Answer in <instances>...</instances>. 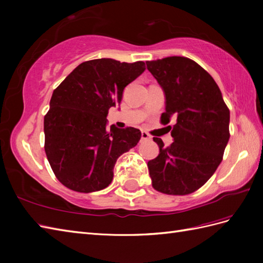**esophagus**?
<instances>
[{"label": "esophagus", "instance_id": "obj_1", "mask_svg": "<svg viewBox=\"0 0 263 263\" xmlns=\"http://www.w3.org/2000/svg\"><path fill=\"white\" fill-rule=\"evenodd\" d=\"M148 139H150V136L146 131H142L141 132V140H148Z\"/></svg>", "mask_w": 263, "mask_h": 263}]
</instances>
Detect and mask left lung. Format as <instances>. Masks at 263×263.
I'll return each mask as SVG.
<instances>
[{"instance_id":"obj_1","label":"left lung","mask_w":263,"mask_h":263,"mask_svg":"<svg viewBox=\"0 0 263 263\" xmlns=\"http://www.w3.org/2000/svg\"><path fill=\"white\" fill-rule=\"evenodd\" d=\"M147 69L165 95L163 124L168 126L173 142L164 147L154 138L159 155L148 161L155 190L166 194L194 192L219 166L230 140V109L216 81L194 61L170 57L148 61Z\"/></svg>"}]
</instances>
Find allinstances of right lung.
Wrapping results in <instances>:
<instances>
[{"label": "right lung", "mask_w": 263, "mask_h": 263, "mask_svg": "<svg viewBox=\"0 0 263 263\" xmlns=\"http://www.w3.org/2000/svg\"><path fill=\"white\" fill-rule=\"evenodd\" d=\"M146 70L144 62L98 59L79 64L55 89L44 117L45 153L58 180L73 191L107 187L122 154L136 147V127L107 128L108 109L124 88Z\"/></svg>", "instance_id": "right-lung-1"}]
</instances>
